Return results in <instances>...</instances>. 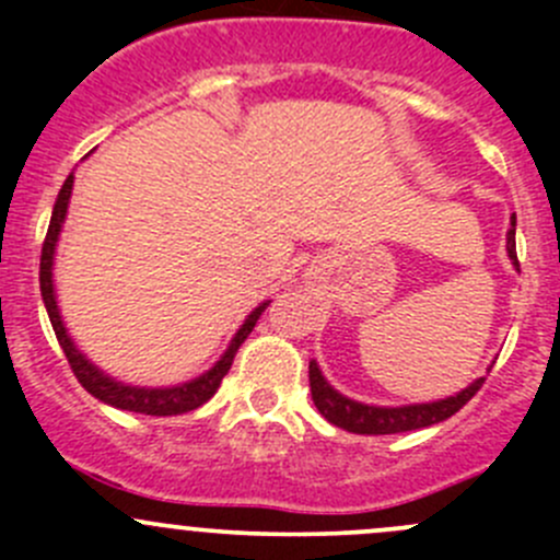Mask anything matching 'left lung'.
I'll use <instances>...</instances> for the list:
<instances>
[{
    "instance_id": "1",
    "label": "left lung",
    "mask_w": 560,
    "mask_h": 560,
    "mask_svg": "<svg viewBox=\"0 0 560 560\" xmlns=\"http://www.w3.org/2000/svg\"><path fill=\"white\" fill-rule=\"evenodd\" d=\"M506 252H510L512 262L521 265L517 262V252H515V217H512V230L506 233ZM308 382H312L314 406L319 409V415L325 417L327 422H332V425L343 428V431L349 433H360V436H385V433H406V431H417V428H428V425H436V422H444L447 417H453L455 411H460L463 406L479 393V387L485 385V376L444 400H433V404L395 406V409H387V406L358 404V400L341 395L338 389L327 385V380L322 376L319 365H316L314 360L308 363Z\"/></svg>"
}]
</instances>
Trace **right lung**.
Segmentation results:
<instances>
[{"label":"right lung","mask_w":560,"mask_h":560,"mask_svg":"<svg viewBox=\"0 0 560 560\" xmlns=\"http://www.w3.org/2000/svg\"><path fill=\"white\" fill-rule=\"evenodd\" d=\"M72 178H75L72 173L67 175L65 186L59 189L54 213H50L48 233H45V241H43V254H39V292H43V303L45 308H48L50 325H54L56 338H59V347L65 349V358L67 363H70L72 374H75V380L81 382L86 393H92L94 398H100L103 404H110L124 411H138V415H151V417H171V415H184V411L197 409V406L206 404V400L217 393L219 385H222L230 365H233L235 352H238L241 343L246 341L248 332L254 330L259 314L268 308V303H262V306H257L246 316V322L241 325V330L235 332L233 343H230L228 352L222 354V360H219L211 371H206V374L197 376V380L186 382V385L156 389V387L121 385V382L110 380V376L103 374L97 365H92L81 352H78L72 338L67 336L65 322H61L59 306H56V295H54V252H56V241H59V233H61V224H65V217H67V202H70V195H72Z\"/></svg>","instance_id":"right-lung-1"}]
</instances>
